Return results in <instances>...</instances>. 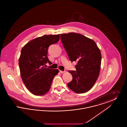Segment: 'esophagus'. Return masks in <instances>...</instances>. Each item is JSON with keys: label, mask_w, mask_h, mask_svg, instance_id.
I'll return each instance as SVG.
<instances>
[{"label": "esophagus", "mask_w": 127, "mask_h": 127, "mask_svg": "<svg viewBox=\"0 0 127 127\" xmlns=\"http://www.w3.org/2000/svg\"><path fill=\"white\" fill-rule=\"evenodd\" d=\"M60 72L61 73H64L66 71H61V70H60Z\"/></svg>", "instance_id": "esophagus-1"}]
</instances>
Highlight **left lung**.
<instances>
[{"mask_svg": "<svg viewBox=\"0 0 127 127\" xmlns=\"http://www.w3.org/2000/svg\"><path fill=\"white\" fill-rule=\"evenodd\" d=\"M61 38L70 61L77 62L76 71H68L73 79L67 84L68 87L77 93L90 91L99 76L101 62L100 49L94 40L79 33L61 34Z\"/></svg>", "mask_w": 127, "mask_h": 127, "instance_id": "8db88e82", "label": "left lung"}]
</instances>
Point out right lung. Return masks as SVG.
Returning <instances> with one entry per match:
<instances>
[{
	"label": "right lung",
	"mask_w": 127,
	"mask_h": 127,
	"mask_svg": "<svg viewBox=\"0 0 127 127\" xmlns=\"http://www.w3.org/2000/svg\"><path fill=\"white\" fill-rule=\"evenodd\" d=\"M60 35H49L38 37L27 43L22 48L18 64L21 79L27 88L36 96H42L49 91L55 76L59 70L45 68L48 47L58 42Z\"/></svg>",
	"instance_id": "1"
}]
</instances>
